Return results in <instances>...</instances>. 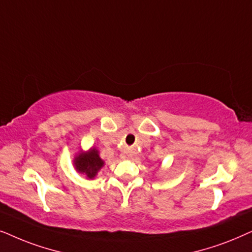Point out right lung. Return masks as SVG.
Instances as JSON below:
<instances>
[{
  "label": "right lung",
  "instance_id": "add662e5",
  "mask_svg": "<svg viewBox=\"0 0 252 252\" xmlns=\"http://www.w3.org/2000/svg\"><path fill=\"white\" fill-rule=\"evenodd\" d=\"M73 165L78 173L85 174L87 179L92 180L96 176V174L105 165L103 161L99 156V151L95 147H92L87 152L78 153L73 159Z\"/></svg>",
  "mask_w": 252,
  "mask_h": 252
}]
</instances>
